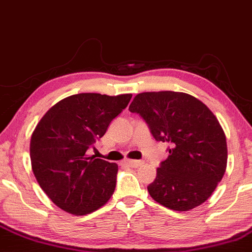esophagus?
Wrapping results in <instances>:
<instances>
[{
  "instance_id": "1",
  "label": "esophagus",
  "mask_w": 252,
  "mask_h": 252,
  "mask_svg": "<svg viewBox=\"0 0 252 252\" xmlns=\"http://www.w3.org/2000/svg\"><path fill=\"white\" fill-rule=\"evenodd\" d=\"M126 164L131 168H138L142 164V160H136V159H128L126 160Z\"/></svg>"
}]
</instances>
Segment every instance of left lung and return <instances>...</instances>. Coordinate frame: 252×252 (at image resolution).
Wrapping results in <instances>:
<instances>
[{
    "label": "left lung",
    "mask_w": 252,
    "mask_h": 252,
    "mask_svg": "<svg viewBox=\"0 0 252 252\" xmlns=\"http://www.w3.org/2000/svg\"><path fill=\"white\" fill-rule=\"evenodd\" d=\"M129 110L144 118L156 141L170 145L148 187L153 199L175 211H189L207 201L228 162L225 134L213 111L178 92L141 93Z\"/></svg>",
    "instance_id": "left-lung-1"
}]
</instances>
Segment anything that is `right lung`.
I'll use <instances>...</instances> for the list:
<instances>
[{
  "label": "right lung",
  "mask_w": 252,
  "mask_h": 252,
  "mask_svg": "<svg viewBox=\"0 0 252 252\" xmlns=\"http://www.w3.org/2000/svg\"><path fill=\"white\" fill-rule=\"evenodd\" d=\"M131 94L84 93L61 99L39 120L30 138L32 169L51 202L75 216L94 213L116 187L118 165L87 155L128 105Z\"/></svg>",
  "instance_id": "right-lung-1"
}]
</instances>
